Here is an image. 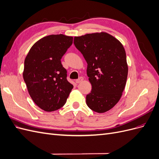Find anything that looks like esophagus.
Masks as SVG:
<instances>
[{
  "label": "esophagus",
  "instance_id": "obj_1",
  "mask_svg": "<svg viewBox=\"0 0 159 159\" xmlns=\"http://www.w3.org/2000/svg\"><path fill=\"white\" fill-rule=\"evenodd\" d=\"M83 80H84V78H82V77H80V78L77 79V80H75V83H76V84H80V83L81 82V81H82Z\"/></svg>",
  "mask_w": 159,
  "mask_h": 159
}]
</instances>
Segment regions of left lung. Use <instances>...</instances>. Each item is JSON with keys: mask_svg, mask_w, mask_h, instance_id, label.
I'll use <instances>...</instances> for the list:
<instances>
[{"mask_svg": "<svg viewBox=\"0 0 159 159\" xmlns=\"http://www.w3.org/2000/svg\"><path fill=\"white\" fill-rule=\"evenodd\" d=\"M74 45L87 61V75L92 86L86 103L93 111L105 113L121 98L128 74L122 44L106 32L74 37Z\"/></svg>", "mask_w": 159, "mask_h": 159, "instance_id": "obj_1", "label": "left lung"}]
</instances>
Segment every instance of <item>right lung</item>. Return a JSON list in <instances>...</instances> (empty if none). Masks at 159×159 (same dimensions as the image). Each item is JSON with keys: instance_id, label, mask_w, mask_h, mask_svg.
Listing matches in <instances>:
<instances>
[{"instance_id": "right-lung-1", "label": "right lung", "mask_w": 159, "mask_h": 159, "mask_svg": "<svg viewBox=\"0 0 159 159\" xmlns=\"http://www.w3.org/2000/svg\"><path fill=\"white\" fill-rule=\"evenodd\" d=\"M73 43V37L52 34L37 41L25 60L23 78L31 98L50 112L63 107L73 85L67 80L61 59Z\"/></svg>"}]
</instances>
